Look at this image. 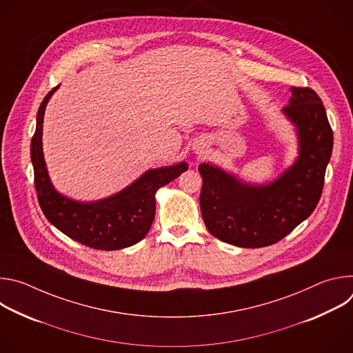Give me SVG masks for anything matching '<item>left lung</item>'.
Returning <instances> with one entry per match:
<instances>
[{
  "label": "left lung",
  "instance_id": "8db88e82",
  "mask_svg": "<svg viewBox=\"0 0 353 353\" xmlns=\"http://www.w3.org/2000/svg\"><path fill=\"white\" fill-rule=\"evenodd\" d=\"M283 112L297 127L300 155L274 183L245 185L208 163L198 168L204 223L225 243L245 248L271 245L309 218L319 204L334 143L325 108L312 88L292 86Z\"/></svg>",
  "mask_w": 353,
  "mask_h": 353
}]
</instances>
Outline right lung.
Listing matches in <instances>:
<instances>
[{
    "instance_id": "1",
    "label": "right lung",
    "mask_w": 353,
    "mask_h": 353,
    "mask_svg": "<svg viewBox=\"0 0 353 353\" xmlns=\"http://www.w3.org/2000/svg\"><path fill=\"white\" fill-rule=\"evenodd\" d=\"M50 90L37 112L36 131L32 137L30 158L34 172V188L39 205L60 232L72 240L96 250H120L141 241L155 218V192L187 170V163L149 170L119 194L81 204L59 194L50 183L41 149V127Z\"/></svg>"
}]
</instances>
